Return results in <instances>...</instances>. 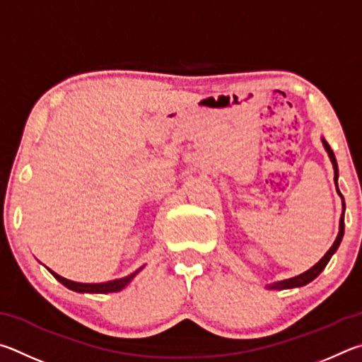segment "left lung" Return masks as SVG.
Wrapping results in <instances>:
<instances>
[{"label":"left lung","mask_w":362,"mask_h":362,"mask_svg":"<svg viewBox=\"0 0 362 362\" xmlns=\"http://www.w3.org/2000/svg\"><path fill=\"white\" fill-rule=\"evenodd\" d=\"M322 144H325L326 151L329 152V157H331V160H332V165H334V175H335V176H334V181H335V185H337V180H339V168H337V160H335L334 151L331 149V146H329V143L325 141V139H322ZM337 191H339V186H337ZM339 194H340V191H339ZM340 195H341V194H340ZM341 199H344V197H341ZM344 211H345V202H344ZM344 232H345V221H344V214H341L339 235H337V238H335L334 245L331 246V248H329V251L325 255V257H322L318 264L313 265V267L310 269V270H307L305 274H302V275H299V276H294V278H289V280H284V281H278V283H274V284H269L267 288H269V289H289V288L305 286L307 283L313 281L315 278L318 276L322 270H325L327 262L331 261V257H332L334 252L337 251L339 245H340V242H341V238H344Z\"/></svg>","instance_id":"8db88e82"}]
</instances>
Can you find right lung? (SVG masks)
<instances>
[{"mask_svg": "<svg viewBox=\"0 0 362 362\" xmlns=\"http://www.w3.org/2000/svg\"><path fill=\"white\" fill-rule=\"evenodd\" d=\"M141 270V269H139ZM139 270H136L135 274H132L125 278H120V280H112V281H107V283H98V284H90V283H76L71 280H66V278H63L60 275H57L55 272L50 270V274H52L57 280H59L62 284H65L66 288L76 291V293H98V294H106V293H117L122 288H125L127 284H129L133 276H135Z\"/></svg>", "mask_w": 362, "mask_h": 362, "instance_id": "1", "label": "right lung"}]
</instances>
